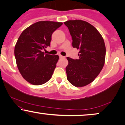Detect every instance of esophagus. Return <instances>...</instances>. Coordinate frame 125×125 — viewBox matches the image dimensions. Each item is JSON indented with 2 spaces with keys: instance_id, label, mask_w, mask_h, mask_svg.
Listing matches in <instances>:
<instances>
[{
  "instance_id": "esophagus-1",
  "label": "esophagus",
  "mask_w": 125,
  "mask_h": 125,
  "mask_svg": "<svg viewBox=\"0 0 125 125\" xmlns=\"http://www.w3.org/2000/svg\"><path fill=\"white\" fill-rule=\"evenodd\" d=\"M59 58H64V56H62V55H59Z\"/></svg>"
}]
</instances>
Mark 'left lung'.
Listing matches in <instances>:
<instances>
[{
    "mask_svg": "<svg viewBox=\"0 0 125 125\" xmlns=\"http://www.w3.org/2000/svg\"><path fill=\"white\" fill-rule=\"evenodd\" d=\"M73 39L72 46L79 50V59L67 57L66 67L69 82L76 87H83L98 75L104 64L106 47L104 40L93 25L81 20L64 22Z\"/></svg>",
    "mask_w": 125,
    "mask_h": 125,
    "instance_id": "left-lung-1",
    "label": "left lung"
}]
</instances>
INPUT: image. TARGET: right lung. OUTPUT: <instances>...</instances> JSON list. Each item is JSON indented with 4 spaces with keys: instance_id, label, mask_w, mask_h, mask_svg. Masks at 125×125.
I'll list each match as a JSON object with an SVG mask.
<instances>
[{
    "instance_id": "obj_1",
    "label": "right lung",
    "mask_w": 125,
    "mask_h": 125,
    "mask_svg": "<svg viewBox=\"0 0 125 125\" xmlns=\"http://www.w3.org/2000/svg\"><path fill=\"white\" fill-rule=\"evenodd\" d=\"M63 23L51 21L35 23L21 32L14 50L18 70L23 78L34 85H41L52 76L59 56L45 54L51 35Z\"/></svg>"
}]
</instances>
